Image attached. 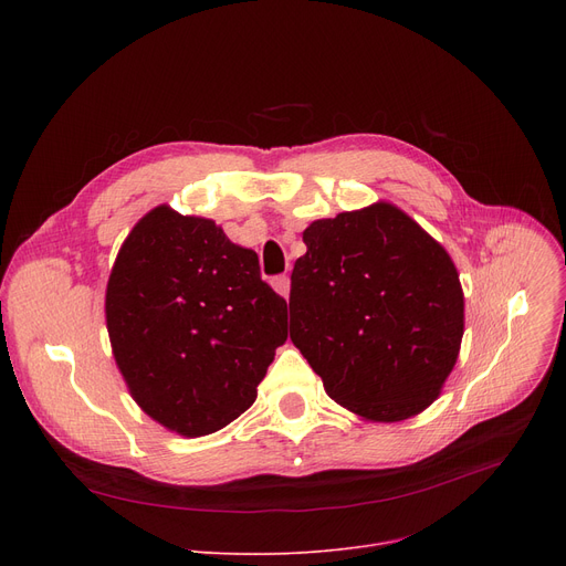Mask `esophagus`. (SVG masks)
I'll list each match as a JSON object with an SVG mask.
<instances>
[{
  "mask_svg": "<svg viewBox=\"0 0 566 566\" xmlns=\"http://www.w3.org/2000/svg\"><path fill=\"white\" fill-rule=\"evenodd\" d=\"M273 289H275L280 295H284V298H289V289H291L289 275H277V277H273Z\"/></svg>",
  "mask_w": 566,
  "mask_h": 566,
  "instance_id": "1",
  "label": "esophagus"
}]
</instances>
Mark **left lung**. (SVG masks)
<instances>
[{"label":"left lung","mask_w":566,"mask_h":566,"mask_svg":"<svg viewBox=\"0 0 566 566\" xmlns=\"http://www.w3.org/2000/svg\"><path fill=\"white\" fill-rule=\"evenodd\" d=\"M291 273V342L331 399L367 420L422 412L463 337V291L440 243L392 203L312 222Z\"/></svg>","instance_id":"left-lung-1"}]
</instances>
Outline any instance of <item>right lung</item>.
I'll return each mask as SVG.
<instances>
[{
	"label": "right lung",
	"mask_w": 566,
	"mask_h": 566,
	"mask_svg": "<svg viewBox=\"0 0 566 566\" xmlns=\"http://www.w3.org/2000/svg\"><path fill=\"white\" fill-rule=\"evenodd\" d=\"M105 316L133 399L190 438L245 412L286 342V301L261 280L256 252L233 245L213 220L167 206L118 250Z\"/></svg>",
	"instance_id": "obj_1"
}]
</instances>
